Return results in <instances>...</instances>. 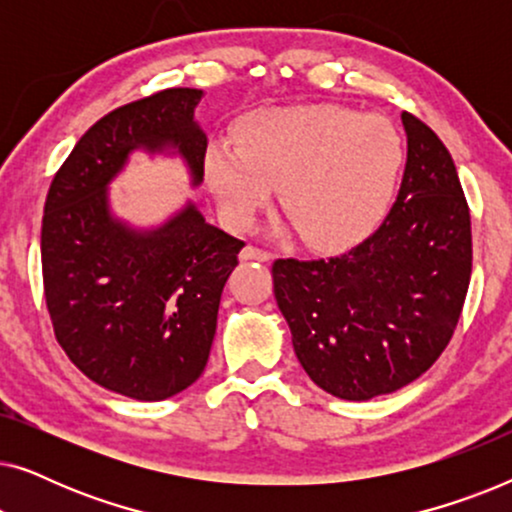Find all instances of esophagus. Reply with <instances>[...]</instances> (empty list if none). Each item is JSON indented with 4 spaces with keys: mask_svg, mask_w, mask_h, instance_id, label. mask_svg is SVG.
Returning a JSON list of instances; mask_svg holds the SVG:
<instances>
[{
    "mask_svg": "<svg viewBox=\"0 0 512 512\" xmlns=\"http://www.w3.org/2000/svg\"><path fill=\"white\" fill-rule=\"evenodd\" d=\"M240 258L242 261H258V263H268L270 261V254L265 249H258V247H251V244H247V247H244L242 251H240Z\"/></svg>",
    "mask_w": 512,
    "mask_h": 512,
    "instance_id": "obj_1",
    "label": "esophagus"
}]
</instances>
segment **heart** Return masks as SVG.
<instances>
[{"label":"heart","mask_w":512,"mask_h":512,"mask_svg":"<svg viewBox=\"0 0 512 512\" xmlns=\"http://www.w3.org/2000/svg\"><path fill=\"white\" fill-rule=\"evenodd\" d=\"M403 165L394 125L342 107L265 111L240 144L207 151L209 186L237 226L254 219L279 188V205L307 247H352L377 226Z\"/></svg>","instance_id":"obj_1"}]
</instances>
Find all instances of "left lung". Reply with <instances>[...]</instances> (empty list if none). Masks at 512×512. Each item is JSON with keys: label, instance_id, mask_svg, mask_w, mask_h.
<instances>
[{"label": "left lung", "instance_id": "8db88e82", "mask_svg": "<svg viewBox=\"0 0 512 512\" xmlns=\"http://www.w3.org/2000/svg\"><path fill=\"white\" fill-rule=\"evenodd\" d=\"M408 160L387 219L347 254L272 265L279 312L310 380L345 401L391 394L450 342L471 282V214L436 132L401 114Z\"/></svg>", "mask_w": 512, "mask_h": 512}]
</instances>
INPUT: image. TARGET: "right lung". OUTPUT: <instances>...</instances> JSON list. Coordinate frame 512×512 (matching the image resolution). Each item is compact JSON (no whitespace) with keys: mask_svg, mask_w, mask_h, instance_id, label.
Segmentation results:
<instances>
[{"mask_svg":"<svg viewBox=\"0 0 512 512\" xmlns=\"http://www.w3.org/2000/svg\"><path fill=\"white\" fill-rule=\"evenodd\" d=\"M198 88H167L118 107L83 135L48 188L41 270L55 338L88 380L135 401H163L198 380L216 333L223 286L244 242L191 200L156 228L109 205L132 151L174 153L205 177Z\"/></svg>","mask_w":512,"mask_h":512,"instance_id":"1","label":"right lung"}]
</instances>
